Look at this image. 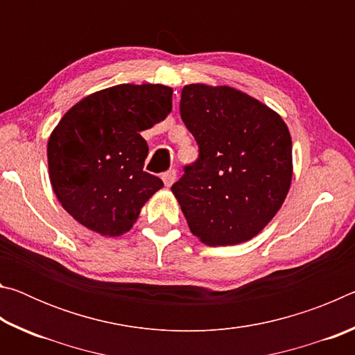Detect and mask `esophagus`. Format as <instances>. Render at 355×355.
Instances as JSON below:
<instances>
[{"label": "esophagus", "mask_w": 355, "mask_h": 355, "mask_svg": "<svg viewBox=\"0 0 355 355\" xmlns=\"http://www.w3.org/2000/svg\"><path fill=\"white\" fill-rule=\"evenodd\" d=\"M175 180H177V172L173 171V169L163 173V182H164V184L167 186V188H171V186L175 183Z\"/></svg>", "instance_id": "obj_1"}]
</instances>
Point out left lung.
I'll return each mask as SVG.
<instances>
[{
    "label": "left lung",
    "mask_w": 355,
    "mask_h": 355,
    "mask_svg": "<svg viewBox=\"0 0 355 355\" xmlns=\"http://www.w3.org/2000/svg\"><path fill=\"white\" fill-rule=\"evenodd\" d=\"M180 114L199 146V158L172 184L192 235L208 245L254 238L279 211L291 184L286 123L228 86H184Z\"/></svg>",
    "instance_id": "left-lung-1"
}]
</instances>
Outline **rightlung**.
<instances>
[{"mask_svg":"<svg viewBox=\"0 0 355 355\" xmlns=\"http://www.w3.org/2000/svg\"><path fill=\"white\" fill-rule=\"evenodd\" d=\"M171 111V87L119 84L65 112L46 148L53 191L65 211L103 236L127 233L164 186L144 171L148 146L141 131Z\"/></svg>","mask_w":355,"mask_h":355,"instance_id":"obj_1","label":"right lung"}]
</instances>
